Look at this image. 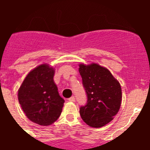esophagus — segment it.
<instances>
[{
	"label": "esophagus",
	"mask_w": 150,
	"mask_h": 150,
	"mask_svg": "<svg viewBox=\"0 0 150 150\" xmlns=\"http://www.w3.org/2000/svg\"><path fill=\"white\" fill-rule=\"evenodd\" d=\"M68 100H69V101H71V102H74V101H75V97L72 96L71 98H68Z\"/></svg>",
	"instance_id": "1"
}]
</instances>
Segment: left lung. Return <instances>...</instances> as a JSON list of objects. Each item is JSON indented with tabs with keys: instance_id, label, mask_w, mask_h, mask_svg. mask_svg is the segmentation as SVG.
Returning a JSON list of instances; mask_svg holds the SVG:
<instances>
[{
	"instance_id": "1",
	"label": "left lung",
	"mask_w": 150,
	"mask_h": 150,
	"mask_svg": "<svg viewBox=\"0 0 150 150\" xmlns=\"http://www.w3.org/2000/svg\"><path fill=\"white\" fill-rule=\"evenodd\" d=\"M87 103L79 108L83 121L92 128H100L113 120L121 106L122 88L108 69L98 64H79Z\"/></svg>"
}]
</instances>
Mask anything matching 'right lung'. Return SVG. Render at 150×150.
<instances>
[{"label":"right lung","instance_id":"right-lung-1","mask_svg":"<svg viewBox=\"0 0 150 150\" xmlns=\"http://www.w3.org/2000/svg\"><path fill=\"white\" fill-rule=\"evenodd\" d=\"M55 69L43 64L28 74L18 91L22 110L30 121L50 125L60 116L64 100L54 82Z\"/></svg>","mask_w":150,"mask_h":150}]
</instances>
